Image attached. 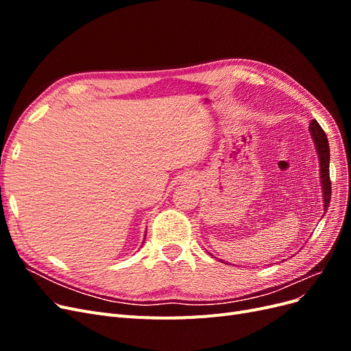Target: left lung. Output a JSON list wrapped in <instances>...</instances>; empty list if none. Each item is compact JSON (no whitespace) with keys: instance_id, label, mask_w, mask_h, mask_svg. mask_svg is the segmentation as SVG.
<instances>
[{"instance_id":"8db88e82","label":"left lung","mask_w":351,"mask_h":351,"mask_svg":"<svg viewBox=\"0 0 351 351\" xmlns=\"http://www.w3.org/2000/svg\"><path fill=\"white\" fill-rule=\"evenodd\" d=\"M309 132H311L312 139L315 142L317 158H319V168H321L319 174H321V183H322L324 210L326 212V209L329 206V202H331V180H329V145H328L325 132L322 130V127L316 120L311 121Z\"/></svg>"}]
</instances>
